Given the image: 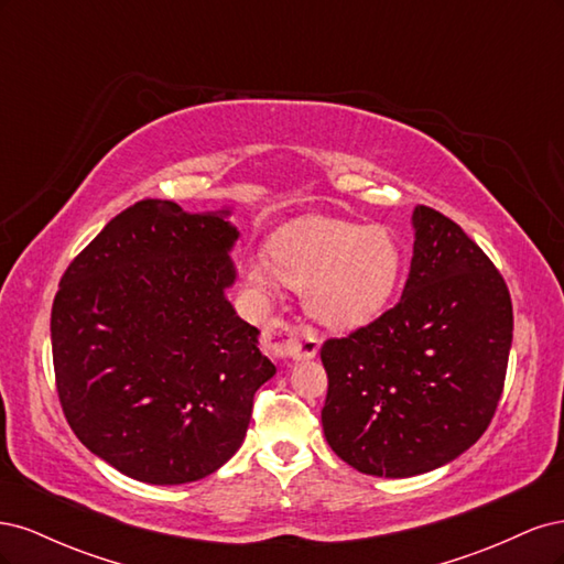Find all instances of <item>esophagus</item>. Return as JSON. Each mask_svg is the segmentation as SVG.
<instances>
[{
	"mask_svg": "<svg viewBox=\"0 0 564 564\" xmlns=\"http://www.w3.org/2000/svg\"><path fill=\"white\" fill-rule=\"evenodd\" d=\"M263 346L270 355L284 362L311 360L319 350V338L311 327H294V324L275 322L263 332Z\"/></svg>",
	"mask_w": 564,
	"mask_h": 564,
	"instance_id": "1",
	"label": "esophagus"
}]
</instances>
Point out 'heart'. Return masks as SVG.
I'll list each match as a JSON object with an SVG mask.
<instances>
[{"instance_id":"heart-1","label":"heart","mask_w":564,"mask_h":564,"mask_svg":"<svg viewBox=\"0 0 564 564\" xmlns=\"http://www.w3.org/2000/svg\"><path fill=\"white\" fill-rule=\"evenodd\" d=\"M402 268V247L386 226L303 218L272 237L268 263H242V280L249 292L268 299L278 275L301 289L305 313L322 327L352 332L381 315L400 284Z\"/></svg>"}]
</instances>
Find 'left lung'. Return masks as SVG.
I'll list each match as a JSON object with an SVG mask.
<instances>
[{
	"label": "left lung",
	"mask_w": 564,
	"mask_h": 564,
	"mask_svg": "<svg viewBox=\"0 0 564 564\" xmlns=\"http://www.w3.org/2000/svg\"><path fill=\"white\" fill-rule=\"evenodd\" d=\"M412 226L395 308L319 350L324 437L377 477L429 473L473 447L497 412L513 344V305L487 253L431 207H416Z\"/></svg>",
	"instance_id": "8db88e82"
}]
</instances>
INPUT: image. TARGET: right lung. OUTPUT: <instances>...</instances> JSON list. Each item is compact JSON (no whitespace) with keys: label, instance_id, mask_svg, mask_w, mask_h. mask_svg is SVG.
<instances>
[{"label":"right lung","instance_id":"1","mask_svg":"<svg viewBox=\"0 0 564 564\" xmlns=\"http://www.w3.org/2000/svg\"><path fill=\"white\" fill-rule=\"evenodd\" d=\"M230 209L141 199L67 265L51 308L63 414L106 464L148 485L195 482L245 442L275 377L235 313Z\"/></svg>","mask_w":564,"mask_h":564}]
</instances>
